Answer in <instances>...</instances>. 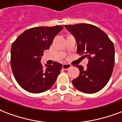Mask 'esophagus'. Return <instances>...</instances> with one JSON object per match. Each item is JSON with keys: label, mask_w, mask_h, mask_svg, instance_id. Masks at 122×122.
I'll return each mask as SVG.
<instances>
[{"label": "esophagus", "mask_w": 122, "mask_h": 122, "mask_svg": "<svg viewBox=\"0 0 122 122\" xmlns=\"http://www.w3.org/2000/svg\"><path fill=\"white\" fill-rule=\"evenodd\" d=\"M71 67V65L70 64H64L62 66V68L65 70H67L68 69H70V67Z\"/></svg>", "instance_id": "1"}]
</instances>
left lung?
<instances>
[{"label":"left lung","instance_id":"1","mask_svg":"<svg viewBox=\"0 0 122 122\" xmlns=\"http://www.w3.org/2000/svg\"><path fill=\"white\" fill-rule=\"evenodd\" d=\"M77 43V53L85 54L88 58L85 68L81 65L79 77L72 81L74 86L82 92L94 94L107 84L114 64V47L106 33L90 24L65 25Z\"/></svg>","mask_w":122,"mask_h":122}]
</instances>
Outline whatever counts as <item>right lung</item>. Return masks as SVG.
I'll return each mask as SVG.
<instances>
[{
  "label": "right lung",
  "instance_id": "1",
  "mask_svg": "<svg viewBox=\"0 0 122 122\" xmlns=\"http://www.w3.org/2000/svg\"><path fill=\"white\" fill-rule=\"evenodd\" d=\"M64 28L39 26L28 29L19 36L11 48V67L19 86L26 91L39 94L50 89L62 70V64L52 65L41 61L43 51L49 49L56 35Z\"/></svg>",
  "mask_w": 122,
  "mask_h": 122
}]
</instances>
